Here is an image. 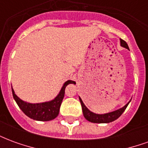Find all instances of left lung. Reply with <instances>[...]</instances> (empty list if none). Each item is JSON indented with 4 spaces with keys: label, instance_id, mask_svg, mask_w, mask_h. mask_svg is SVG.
I'll return each instance as SVG.
<instances>
[{
    "label": "left lung",
    "instance_id": "left-lung-1",
    "mask_svg": "<svg viewBox=\"0 0 148 148\" xmlns=\"http://www.w3.org/2000/svg\"><path fill=\"white\" fill-rule=\"evenodd\" d=\"M120 42H121V46L123 47L124 48L128 49L129 47L127 46V42H125L123 39H120ZM74 84H75L74 82ZM79 101H80L81 105H82V112H83L84 117L86 119L87 121L92 122V123H97V124H104V123H110L112 121H114L115 120H116L117 118H119L121 116V114L124 112V110L126 109L127 106H128V104L130 103L131 100L128 102L121 109H116L115 111L110 112H107V113H103V114H98V113H95L91 112L90 109L87 108L86 106H85V104L82 101V100L79 97Z\"/></svg>",
    "mask_w": 148,
    "mask_h": 148
}]
</instances>
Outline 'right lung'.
Masks as SVG:
<instances>
[{
	"mask_svg": "<svg viewBox=\"0 0 148 148\" xmlns=\"http://www.w3.org/2000/svg\"><path fill=\"white\" fill-rule=\"evenodd\" d=\"M75 82L72 80L66 81L61 88V90L54 99L41 103H29L21 99L15 93L14 90L12 87V96L16 102L23 111L24 114L31 119L39 121H50L54 120L58 116L59 113V109L62 101L64 97L65 89L69 84L74 83Z\"/></svg>",
	"mask_w": 148,
	"mask_h": 148,
	"instance_id": "add662e5",
	"label": "right lung"
}]
</instances>
